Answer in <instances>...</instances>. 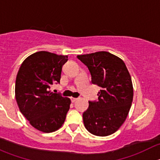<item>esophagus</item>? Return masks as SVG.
Instances as JSON below:
<instances>
[{
    "label": "esophagus",
    "instance_id": "obj_1",
    "mask_svg": "<svg viewBox=\"0 0 160 160\" xmlns=\"http://www.w3.org/2000/svg\"><path fill=\"white\" fill-rule=\"evenodd\" d=\"M70 99H71V101H72V102L73 103V102H75L76 101H77V98H71Z\"/></svg>",
    "mask_w": 160,
    "mask_h": 160
}]
</instances>
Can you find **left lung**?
Returning a JSON list of instances; mask_svg holds the SVG:
<instances>
[{
  "mask_svg": "<svg viewBox=\"0 0 160 160\" xmlns=\"http://www.w3.org/2000/svg\"><path fill=\"white\" fill-rule=\"evenodd\" d=\"M77 58L89 70L93 84L101 88L98 101H89L83 114L88 132L98 136L114 133L125 122L133 100L131 76L122 59L101 51Z\"/></svg>",
  "mask_w": 160,
  "mask_h": 160,
  "instance_id": "1",
  "label": "left lung"
}]
</instances>
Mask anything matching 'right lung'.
<instances>
[{
	"instance_id": "obj_1",
	"label": "right lung",
	"mask_w": 160,
	"mask_h": 160,
	"mask_svg": "<svg viewBox=\"0 0 160 160\" xmlns=\"http://www.w3.org/2000/svg\"><path fill=\"white\" fill-rule=\"evenodd\" d=\"M67 56L46 51L33 53L22 63L16 77L15 98L22 114L32 126L49 133L64 123L70 109V98L49 90L59 83Z\"/></svg>"
}]
</instances>
